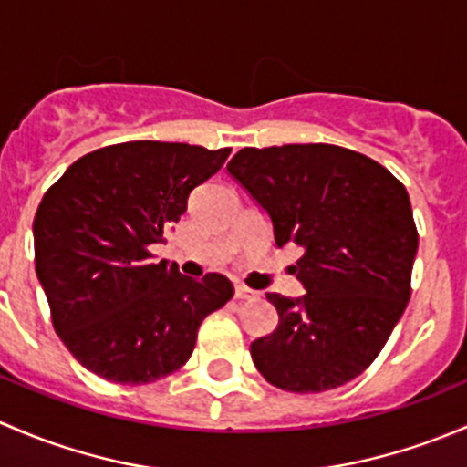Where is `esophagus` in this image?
Here are the masks:
<instances>
[{
	"label": "esophagus",
	"mask_w": 467,
	"mask_h": 467,
	"mask_svg": "<svg viewBox=\"0 0 467 467\" xmlns=\"http://www.w3.org/2000/svg\"><path fill=\"white\" fill-rule=\"evenodd\" d=\"M234 298H237V300H255L257 291L248 289V286H244V285H237V286H234Z\"/></svg>",
	"instance_id": "obj_1"
}]
</instances>
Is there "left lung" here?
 Returning <instances> with one entry per match:
<instances>
[{
	"label": "left lung",
	"mask_w": 467,
	"mask_h": 467,
	"mask_svg": "<svg viewBox=\"0 0 467 467\" xmlns=\"http://www.w3.org/2000/svg\"><path fill=\"white\" fill-rule=\"evenodd\" d=\"M228 173L268 214L275 246L296 244L307 294H266L277 327L251 343L268 384L321 393L364 373L411 296L418 230L402 182L334 144L239 150Z\"/></svg>",
	"instance_id": "left-lung-1"
}]
</instances>
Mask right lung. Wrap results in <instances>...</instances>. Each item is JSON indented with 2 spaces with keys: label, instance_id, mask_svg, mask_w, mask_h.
I'll return each instance as SVG.
<instances>
[{
  "label": "right lung",
  "instance_id": "add662e5",
  "mask_svg": "<svg viewBox=\"0 0 467 467\" xmlns=\"http://www.w3.org/2000/svg\"><path fill=\"white\" fill-rule=\"evenodd\" d=\"M228 155L150 140L103 146L42 196L33 219L37 280L60 341L99 378H167L192 357L207 314L233 298L221 273L194 280L149 253Z\"/></svg>",
  "mask_w": 467,
  "mask_h": 467
}]
</instances>
